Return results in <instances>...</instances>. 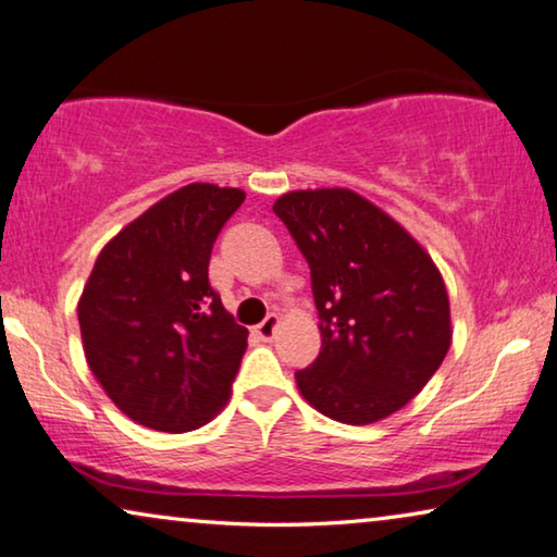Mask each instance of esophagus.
Wrapping results in <instances>:
<instances>
[{
  "instance_id": "esophagus-1",
  "label": "esophagus",
  "mask_w": 557,
  "mask_h": 557,
  "mask_svg": "<svg viewBox=\"0 0 557 557\" xmlns=\"http://www.w3.org/2000/svg\"><path fill=\"white\" fill-rule=\"evenodd\" d=\"M277 325H280V318H277V314H268V318H264V320L260 322V325L255 327V335L260 337V339H264V343H268V339L275 337Z\"/></svg>"
}]
</instances>
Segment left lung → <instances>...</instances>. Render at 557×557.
Here are the masks:
<instances>
[{
  "instance_id": "1",
  "label": "left lung",
  "mask_w": 557,
  "mask_h": 557,
  "mask_svg": "<svg viewBox=\"0 0 557 557\" xmlns=\"http://www.w3.org/2000/svg\"><path fill=\"white\" fill-rule=\"evenodd\" d=\"M310 264L322 347L297 387L314 410L370 425L405 408L453 343L433 257L400 222L347 187L295 189L272 205Z\"/></svg>"
}]
</instances>
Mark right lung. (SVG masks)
<instances>
[{
    "instance_id": "obj_1",
    "label": "right lung",
    "mask_w": 557,
    "mask_h": 557,
    "mask_svg": "<svg viewBox=\"0 0 557 557\" xmlns=\"http://www.w3.org/2000/svg\"><path fill=\"white\" fill-rule=\"evenodd\" d=\"M245 202L237 187L193 182L102 247L77 318L97 383L137 425L187 433L230 400L247 347L210 287L212 245Z\"/></svg>"
}]
</instances>
